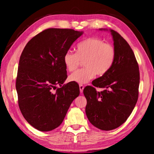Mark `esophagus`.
Masks as SVG:
<instances>
[{"label":"esophagus","instance_id":"obj_1","mask_svg":"<svg viewBox=\"0 0 154 154\" xmlns=\"http://www.w3.org/2000/svg\"><path fill=\"white\" fill-rule=\"evenodd\" d=\"M83 88H84V86L82 84H79V90H80V92L82 93L83 91Z\"/></svg>","mask_w":154,"mask_h":154}]
</instances>
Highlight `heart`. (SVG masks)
<instances>
[{
    "mask_svg": "<svg viewBox=\"0 0 154 154\" xmlns=\"http://www.w3.org/2000/svg\"><path fill=\"white\" fill-rule=\"evenodd\" d=\"M116 50L111 43L103 39L90 37L77 45L76 53L67 51L63 62L69 71H73L83 61L85 67L77 70L69 77L70 82L79 84L86 83L97 75L103 76L111 69L116 60Z\"/></svg>",
    "mask_w": 154,
    "mask_h": 154,
    "instance_id": "b5f03b06",
    "label": "heart"
}]
</instances>
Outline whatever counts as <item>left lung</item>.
<instances>
[{"label":"left lung","mask_w":154,"mask_h":154,"mask_svg":"<svg viewBox=\"0 0 154 154\" xmlns=\"http://www.w3.org/2000/svg\"><path fill=\"white\" fill-rule=\"evenodd\" d=\"M110 32L116 50L113 66L105 75L93 81L94 86L88 85L83 89L88 120L102 130H111L123 124L139 97L140 74L134 52L118 32L111 29ZM96 87L103 90L97 92Z\"/></svg>","instance_id":"obj_1"}]
</instances>
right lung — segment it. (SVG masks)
I'll list each match as a JSON object with an SVG mask.
<instances>
[{"label":"right lung","instance_id":"right-lung-1","mask_svg":"<svg viewBox=\"0 0 154 154\" xmlns=\"http://www.w3.org/2000/svg\"><path fill=\"white\" fill-rule=\"evenodd\" d=\"M82 34L48 28L31 38L21 54L15 84L18 105L26 120L38 130L58 127L79 95L76 83L62 85L67 78L63 56Z\"/></svg>","mask_w":154,"mask_h":154}]
</instances>
